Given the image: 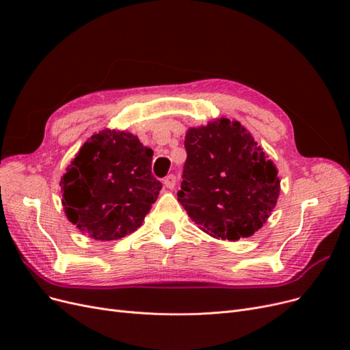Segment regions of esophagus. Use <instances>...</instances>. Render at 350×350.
<instances>
[{
    "label": "esophagus",
    "instance_id": "obj_1",
    "mask_svg": "<svg viewBox=\"0 0 350 350\" xmlns=\"http://www.w3.org/2000/svg\"><path fill=\"white\" fill-rule=\"evenodd\" d=\"M163 185L166 187V188H169V189H172V188H175V185H176V176L175 175H167L165 179H163Z\"/></svg>",
    "mask_w": 350,
    "mask_h": 350
}]
</instances>
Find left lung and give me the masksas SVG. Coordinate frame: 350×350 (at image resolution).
Returning <instances> with one entry per match:
<instances>
[{
    "instance_id": "left-lung-1",
    "label": "left lung",
    "mask_w": 350,
    "mask_h": 350,
    "mask_svg": "<svg viewBox=\"0 0 350 350\" xmlns=\"http://www.w3.org/2000/svg\"><path fill=\"white\" fill-rule=\"evenodd\" d=\"M178 201L216 239L256 234L276 207L278 167L241 122L219 118L189 129Z\"/></svg>"
}]
</instances>
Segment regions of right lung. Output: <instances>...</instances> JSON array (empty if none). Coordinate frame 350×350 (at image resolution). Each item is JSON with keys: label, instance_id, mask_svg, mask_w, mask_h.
<instances>
[{"label": "right lung", "instance_id": "add662e5", "mask_svg": "<svg viewBox=\"0 0 350 350\" xmlns=\"http://www.w3.org/2000/svg\"><path fill=\"white\" fill-rule=\"evenodd\" d=\"M152 156L131 133L105 129L93 134L61 178L67 219L96 241L137 230L162 188L152 175Z\"/></svg>", "mask_w": 350, "mask_h": 350}]
</instances>
